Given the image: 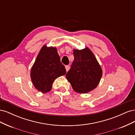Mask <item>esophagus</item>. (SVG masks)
<instances>
[{
    "instance_id": "obj_1",
    "label": "esophagus",
    "mask_w": 135,
    "mask_h": 135,
    "mask_svg": "<svg viewBox=\"0 0 135 135\" xmlns=\"http://www.w3.org/2000/svg\"><path fill=\"white\" fill-rule=\"evenodd\" d=\"M65 69H66V71H68V70H69V69H70V66H69V65H66V66H65Z\"/></svg>"
}]
</instances>
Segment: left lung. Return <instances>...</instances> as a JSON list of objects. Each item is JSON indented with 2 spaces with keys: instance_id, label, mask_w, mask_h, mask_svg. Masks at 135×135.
I'll list each match as a JSON object with an SVG mask.
<instances>
[{
  "instance_id": "8db88e82",
  "label": "left lung",
  "mask_w": 135,
  "mask_h": 135,
  "mask_svg": "<svg viewBox=\"0 0 135 135\" xmlns=\"http://www.w3.org/2000/svg\"><path fill=\"white\" fill-rule=\"evenodd\" d=\"M73 52L74 60L66 77L75 92L86 93L97 86L103 71L95 56L88 48L74 50Z\"/></svg>"
}]
</instances>
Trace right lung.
Here are the masks:
<instances>
[{"mask_svg": "<svg viewBox=\"0 0 135 135\" xmlns=\"http://www.w3.org/2000/svg\"><path fill=\"white\" fill-rule=\"evenodd\" d=\"M66 73V69L61 62L57 49L47 47L45 45L36 57L30 75L35 88L39 91L46 93L51 91L54 80Z\"/></svg>", "mask_w": 135, "mask_h": 135, "instance_id": "1", "label": "right lung"}]
</instances>
